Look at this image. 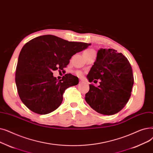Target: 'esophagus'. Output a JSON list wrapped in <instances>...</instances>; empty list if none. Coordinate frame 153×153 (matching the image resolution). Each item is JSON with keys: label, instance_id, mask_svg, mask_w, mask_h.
<instances>
[{"label": "esophagus", "instance_id": "1", "mask_svg": "<svg viewBox=\"0 0 153 153\" xmlns=\"http://www.w3.org/2000/svg\"><path fill=\"white\" fill-rule=\"evenodd\" d=\"M79 83H84V81L83 80V79H79Z\"/></svg>", "mask_w": 153, "mask_h": 153}]
</instances>
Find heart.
<instances>
[{
  "mask_svg": "<svg viewBox=\"0 0 153 153\" xmlns=\"http://www.w3.org/2000/svg\"><path fill=\"white\" fill-rule=\"evenodd\" d=\"M94 52V51L93 50H92V49H88V50H86L85 51L84 55H87V54H89V53H91V52ZM76 74L78 76H82L83 75V73H82V71H76Z\"/></svg>",
  "mask_w": 153,
  "mask_h": 153,
  "instance_id": "b5f03b06",
  "label": "heart"
}]
</instances>
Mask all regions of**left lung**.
<instances>
[{
  "instance_id": "1",
  "label": "left lung",
  "mask_w": 153,
  "mask_h": 153,
  "mask_svg": "<svg viewBox=\"0 0 153 153\" xmlns=\"http://www.w3.org/2000/svg\"><path fill=\"white\" fill-rule=\"evenodd\" d=\"M87 78L90 84L85 100L92 109L105 115H112L125 106L131 94L134 77L133 70L127 58L117 50L101 48L97 60L91 68Z\"/></svg>"
}]
</instances>
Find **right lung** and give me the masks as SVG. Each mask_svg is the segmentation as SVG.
<instances>
[{
	"instance_id": "right-lung-1",
	"label": "right lung",
	"mask_w": 153,
	"mask_h": 153,
	"mask_svg": "<svg viewBox=\"0 0 153 153\" xmlns=\"http://www.w3.org/2000/svg\"><path fill=\"white\" fill-rule=\"evenodd\" d=\"M90 45L52 35L40 36L25 44L19 56L16 83L20 100L29 110L46 114L60 106L65 90L78 85V78L67 74L59 81L52 72L63 70L73 55Z\"/></svg>"
}]
</instances>
